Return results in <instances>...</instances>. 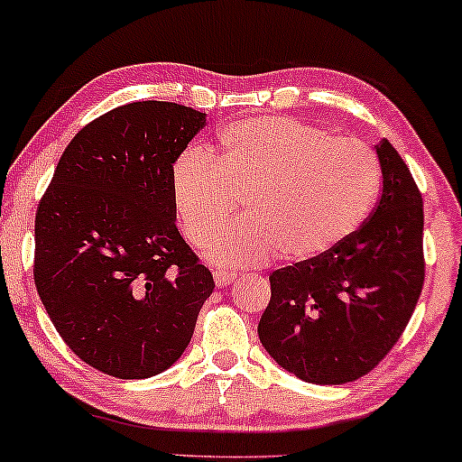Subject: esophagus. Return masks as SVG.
Here are the masks:
<instances>
[{
	"instance_id": "1",
	"label": "esophagus",
	"mask_w": 462,
	"mask_h": 462,
	"mask_svg": "<svg viewBox=\"0 0 462 462\" xmlns=\"http://www.w3.org/2000/svg\"><path fill=\"white\" fill-rule=\"evenodd\" d=\"M234 280H236V275L230 273V271H216L214 273V282L217 288H226V285H230Z\"/></svg>"
}]
</instances>
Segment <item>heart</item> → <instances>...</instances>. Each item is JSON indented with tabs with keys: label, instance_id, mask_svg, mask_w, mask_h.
I'll return each mask as SVG.
<instances>
[{
	"label": "heart",
	"instance_id": "heart-1",
	"mask_svg": "<svg viewBox=\"0 0 462 462\" xmlns=\"http://www.w3.org/2000/svg\"><path fill=\"white\" fill-rule=\"evenodd\" d=\"M380 189L376 153L282 115L232 121L208 153L187 152L171 172L182 236L201 246L240 197L245 216L205 246L217 267H248L273 253L290 263L333 251L360 228Z\"/></svg>",
	"mask_w": 462,
	"mask_h": 462
}]
</instances>
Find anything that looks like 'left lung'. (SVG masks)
<instances>
[{"instance_id": "obj_1", "label": "left lung", "mask_w": 462, "mask_h": 462, "mask_svg": "<svg viewBox=\"0 0 462 462\" xmlns=\"http://www.w3.org/2000/svg\"><path fill=\"white\" fill-rule=\"evenodd\" d=\"M383 193L368 222L312 261L269 275L259 339L285 372L346 384L389 354L423 285V201L389 139L374 145Z\"/></svg>"}]
</instances>
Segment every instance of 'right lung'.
Returning <instances> with one entry per match:
<instances>
[{"label":"right lung","instance_id":"obj_1","mask_svg":"<svg viewBox=\"0 0 462 462\" xmlns=\"http://www.w3.org/2000/svg\"><path fill=\"white\" fill-rule=\"evenodd\" d=\"M205 113L142 100L65 148L34 219V285L57 333L108 376H156L185 354L214 291L177 228L171 172Z\"/></svg>","mask_w":462,"mask_h":462}]
</instances>
